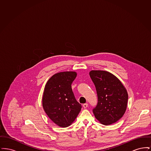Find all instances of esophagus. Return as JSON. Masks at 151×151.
Instances as JSON below:
<instances>
[{"instance_id": "34e87169", "label": "esophagus", "mask_w": 151, "mask_h": 151, "mask_svg": "<svg viewBox=\"0 0 151 151\" xmlns=\"http://www.w3.org/2000/svg\"><path fill=\"white\" fill-rule=\"evenodd\" d=\"M88 105L87 104H83V107L84 108H86L88 107Z\"/></svg>"}]
</instances>
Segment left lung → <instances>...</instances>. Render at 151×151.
I'll return each mask as SVG.
<instances>
[{
    "label": "left lung",
    "instance_id": "8db88e82",
    "mask_svg": "<svg viewBox=\"0 0 151 151\" xmlns=\"http://www.w3.org/2000/svg\"><path fill=\"white\" fill-rule=\"evenodd\" d=\"M90 77L96 86L98 103L93 112L104 125H110L120 119L126 112L128 93L115 75L101 70H92Z\"/></svg>",
    "mask_w": 151,
    "mask_h": 151
}]
</instances>
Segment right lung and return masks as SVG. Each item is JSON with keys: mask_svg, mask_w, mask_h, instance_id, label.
I'll return each mask as SVG.
<instances>
[{"mask_svg": "<svg viewBox=\"0 0 151 151\" xmlns=\"http://www.w3.org/2000/svg\"><path fill=\"white\" fill-rule=\"evenodd\" d=\"M75 71L57 73L47 81L42 97V107L51 120L60 127L70 126L81 109L72 92Z\"/></svg>", "mask_w": 151, "mask_h": 151, "instance_id": "obj_1", "label": "right lung"}]
</instances>
